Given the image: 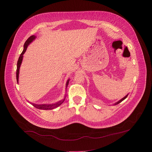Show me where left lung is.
<instances>
[{"label": "left lung", "instance_id": "left-lung-1", "mask_svg": "<svg viewBox=\"0 0 152 152\" xmlns=\"http://www.w3.org/2000/svg\"><path fill=\"white\" fill-rule=\"evenodd\" d=\"M128 95H129V94H127V95H125V96H124V98H122L121 99H120V100H119V101H118V102H115V103H114V105H116V104H119V103H120L121 102H122L123 101H124V100H125V99L126 98H127V96H128Z\"/></svg>", "mask_w": 152, "mask_h": 152}]
</instances>
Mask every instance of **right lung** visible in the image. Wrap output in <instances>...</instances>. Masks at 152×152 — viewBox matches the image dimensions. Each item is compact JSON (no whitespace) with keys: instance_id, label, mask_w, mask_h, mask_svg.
I'll list each match as a JSON object with an SVG mask.
<instances>
[{"instance_id":"1","label":"right lung","mask_w":152,"mask_h":152,"mask_svg":"<svg viewBox=\"0 0 152 152\" xmlns=\"http://www.w3.org/2000/svg\"><path fill=\"white\" fill-rule=\"evenodd\" d=\"M37 37L34 36V35H33V36H31L25 42L23 46V50L22 53H21L20 56H19L18 61V63H17V70H16V79H17V82L18 83H19V69H20V66L21 64L22 63L23 61V54L25 53V51L27 50V48L28 47V45H29L31 42L36 39ZM70 81V79H68L67 81L66 82V88L68 87V85H69V83ZM66 94L64 95V98L63 100H61V101H58L56 103H53V104H34V103L30 102L32 105L34 106V107H36L38 109H40V110H52L54 108H57L58 106H59L62 103L64 102V100H65L66 98Z\"/></svg>"}]
</instances>
